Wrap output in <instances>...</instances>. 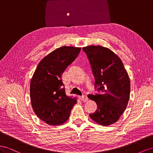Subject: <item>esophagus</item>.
Listing matches in <instances>:
<instances>
[{
	"mask_svg": "<svg viewBox=\"0 0 153 153\" xmlns=\"http://www.w3.org/2000/svg\"><path fill=\"white\" fill-rule=\"evenodd\" d=\"M80 98H81V100L82 101H84V102H86V101H88V97L87 95H82L80 97Z\"/></svg>",
	"mask_w": 153,
	"mask_h": 153,
	"instance_id": "1",
	"label": "esophagus"
}]
</instances>
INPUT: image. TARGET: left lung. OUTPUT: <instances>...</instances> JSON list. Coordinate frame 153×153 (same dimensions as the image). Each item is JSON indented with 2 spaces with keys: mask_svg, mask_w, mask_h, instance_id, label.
Here are the masks:
<instances>
[{
  "mask_svg": "<svg viewBox=\"0 0 153 153\" xmlns=\"http://www.w3.org/2000/svg\"><path fill=\"white\" fill-rule=\"evenodd\" d=\"M95 78L98 93L88 95L97 104L91 118L103 126L117 122L126 109L130 94V80L123 64L110 49L101 46L83 48Z\"/></svg>",
  "mask_w": 153,
  "mask_h": 153,
  "instance_id": "obj_1",
  "label": "left lung"
}]
</instances>
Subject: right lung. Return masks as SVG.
<instances>
[{"mask_svg":"<svg viewBox=\"0 0 153 153\" xmlns=\"http://www.w3.org/2000/svg\"><path fill=\"white\" fill-rule=\"evenodd\" d=\"M81 48L62 47L45 57L38 64L30 85L34 113L49 125L57 126L68 119L75 98L66 94L62 76L79 54Z\"/></svg>","mask_w":153,"mask_h":153,"instance_id":"obj_1","label":"right lung"}]
</instances>
